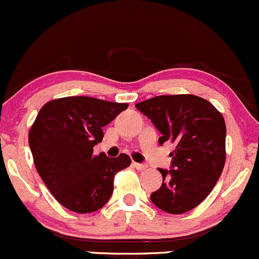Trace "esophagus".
Segmentation results:
<instances>
[{
  "label": "esophagus",
  "instance_id": "34e87169",
  "mask_svg": "<svg viewBox=\"0 0 259 259\" xmlns=\"http://www.w3.org/2000/svg\"><path fill=\"white\" fill-rule=\"evenodd\" d=\"M134 167L136 169H139V171H144V169L147 168L146 164L144 163H138V162H134Z\"/></svg>",
  "mask_w": 259,
  "mask_h": 259
}]
</instances>
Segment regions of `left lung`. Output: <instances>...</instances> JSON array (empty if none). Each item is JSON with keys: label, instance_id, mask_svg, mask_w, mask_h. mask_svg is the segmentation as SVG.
Wrapping results in <instances>:
<instances>
[{"label": "left lung", "instance_id": "left-lung-1", "mask_svg": "<svg viewBox=\"0 0 259 259\" xmlns=\"http://www.w3.org/2000/svg\"><path fill=\"white\" fill-rule=\"evenodd\" d=\"M151 119L162 136L158 143H176L171 168H158L162 186L150 198L169 214L198 206L215 187L225 164L226 125L206 99L193 95L157 96L135 104Z\"/></svg>", "mask_w": 259, "mask_h": 259}]
</instances>
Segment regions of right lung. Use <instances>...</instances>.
I'll use <instances>...</instances> for the list:
<instances>
[{
  "label": "right lung",
  "instance_id": "right-lung-1",
  "mask_svg": "<svg viewBox=\"0 0 259 259\" xmlns=\"http://www.w3.org/2000/svg\"><path fill=\"white\" fill-rule=\"evenodd\" d=\"M127 108L103 99L65 97L44 104L29 132L34 164L54 198L71 211L87 214L107 204L116 172L132 160L93 155L103 139L102 127Z\"/></svg>",
  "mask_w": 259,
  "mask_h": 259
}]
</instances>
